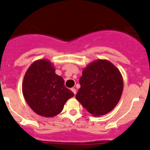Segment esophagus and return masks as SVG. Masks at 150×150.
<instances>
[{
	"mask_svg": "<svg viewBox=\"0 0 150 150\" xmlns=\"http://www.w3.org/2000/svg\"><path fill=\"white\" fill-rule=\"evenodd\" d=\"M71 91H72L73 92L74 94H75V95L76 94V93H77V92H76V89H75V88H71Z\"/></svg>",
	"mask_w": 150,
	"mask_h": 150,
	"instance_id": "1",
	"label": "esophagus"
}]
</instances>
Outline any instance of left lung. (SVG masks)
<instances>
[{"label":"left lung","instance_id":"1","mask_svg":"<svg viewBox=\"0 0 150 150\" xmlns=\"http://www.w3.org/2000/svg\"><path fill=\"white\" fill-rule=\"evenodd\" d=\"M75 98L93 116H102L113 110L120 101L123 80L120 70L106 59L92 62L84 68Z\"/></svg>","mask_w":150,"mask_h":150}]
</instances>
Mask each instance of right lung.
Returning a JSON list of instances; mask_svg holds the SVG:
<instances>
[{
	"mask_svg": "<svg viewBox=\"0 0 150 150\" xmlns=\"http://www.w3.org/2000/svg\"><path fill=\"white\" fill-rule=\"evenodd\" d=\"M22 93L30 108L46 117L59 114L67 101L74 96L64 86V79L55 73L54 64L45 59L29 67L22 82Z\"/></svg>",
	"mask_w": 150,
	"mask_h": 150,
	"instance_id": "1",
	"label": "right lung"
}]
</instances>
